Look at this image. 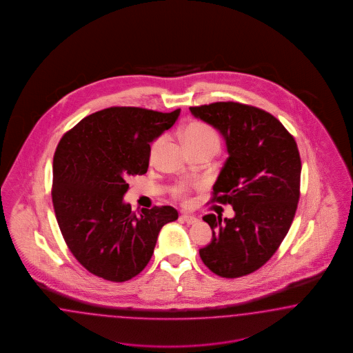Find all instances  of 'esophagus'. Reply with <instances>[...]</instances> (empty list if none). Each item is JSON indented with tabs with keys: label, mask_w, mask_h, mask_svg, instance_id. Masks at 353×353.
I'll list each match as a JSON object with an SVG mask.
<instances>
[{
	"label": "esophagus",
	"mask_w": 353,
	"mask_h": 353,
	"mask_svg": "<svg viewBox=\"0 0 353 353\" xmlns=\"http://www.w3.org/2000/svg\"><path fill=\"white\" fill-rule=\"evenodd\" d=\"M180 220L183 221V223H186L188 225L196 224V223L199 221L198 217L192 216V214H181V216H180Z\"/></svg>",
	"instance_id": "esophagus-1"
}]
</instances>
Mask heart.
<instances>
[{
  "instance_id": "1",
  "label": "heart",
  "mask_w": 353,
  "mask_h": 353,
  "mask_svg": "<svg viewBox=\"0 0 353 353\" xmlns=\"http://www.w3.org/2000/svg\"><path fill=\"white\" fill-rule=\"evenodd\" d=\"M182 139L189 150H212L217 151L220 148V137L214 127L204 121H192L182 130ZM161 139H157L150 148V159L152 161L157 151L161 146ZM192 189L189 183H179L172 189V194L177 199H186Z\"/></svg>"
}]
</instances>
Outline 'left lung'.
<instances>
[{"mask_svg":"<svg viewBox=\"0 0 353 353\" xmlns=\"http://www.w3.org/2000/svg\"><path fill=\"white\" fill-rule=\"evenodd\" d=\"M190 111L224 137L229 158L211 202L232 204L235 214L204 216L212 239L199 255L214 274L243 277L274 255L292 224L300 196L298 145L278 119L257 107L216 102Z\"/></svg>","mask_w":353,"mask_h":353,"instance_id":"1","label":"left lung"}]
</instances>
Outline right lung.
<instances>
[{"label":"right lung","instance_id":"obj_1","mask_svg":"<svg viewBox=\"0 0 353 353\" xmlns=\"http://www.w3.org/2000/svg\"><path fill=\"white\" fill-rule=\"evenodd\" d=\"M180 108L159 112L110 107L64 133L53 159L54 212L64 242L88 272L111 282L136 277L154 254L163 225L177 220L171 205L124 203L132 176L149 168L150 143L168 130Z\"/></svg>","mask_w":353,"mask_h":353}]
</instances>
